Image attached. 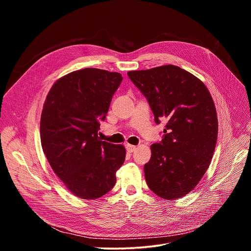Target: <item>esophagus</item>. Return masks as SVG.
<instances>
[{
	"label": "esophagus",
	"mask_w": 251,
	"mask_h": 251,
	"mask_svg": "<svg viewBox=\"0 0 251 251\" xmlns=\"http://www.w3.org/2000/svg\"><path fill=\"white\" fill-rule=\"evenodd\" d=\"M126 149H127V151H128L129 153H133V152H135V151H136L137 147H136V146H134V145H130V144H128V145H126Z\"/></svg>",
	"instance_id": "34e87169"
}]
</instances>
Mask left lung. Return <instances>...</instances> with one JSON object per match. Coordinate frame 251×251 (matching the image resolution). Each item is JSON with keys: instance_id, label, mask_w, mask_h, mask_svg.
Masks as SVG:
<instances>
[{"instance_id": "1", "label": "left lung", "mask_w": 251, "mask_h": 251, "mask_svg": "<svg viewBox=\"0 0 251 251\" xmlns=\"http://www.w3.org/2000/svg\"><path fill=\"white\" fill-rule=\"evenodd\" d=\"M127 75L147 98L155 122L167 121L144 166L147 185L162 199H180L197 187L216 149L219 123L211 95L201 80L172 64Z\"/></svg>"}]
</instances>
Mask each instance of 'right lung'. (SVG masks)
<instances>
[{
	"label": "right lung",
	"mask_w": 251,
	"mask_h": 251,
	"mask_svg": "<svg viewBox=\"0 0 251 251\" xmlns=\"http://www.w3.org/2000/svg\"><path fill=\"white\" fill-rule=\"evenodd\" d=\"M122 76L118 73L84 68L70 73L51 86L41 117L44 153L70 193L95 200L116 183L125 161L123 145L101 141L100 120L108 112Z\"/></svg>",
	"instance_id": "1"
}]
</instances>
